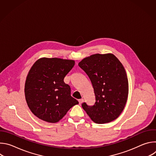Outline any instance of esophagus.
Listing matches in <instances>:
<instances>
[{
  "label": "esophagus",
  "instance_id": "34e87169",
  "mask_svg": "<svg viewBox=\"0 0 156 156\" xmlns=\"http://www.w3.org/2000/svg\"><path fill=\"white\" fill-rule=\"evenodd\" d=\"M78 102H79V104H81L83 103V99H79V100H78Z\"/></svg>",
  "mask_w": 156,
  "mask_h": 156
}]
</instances>
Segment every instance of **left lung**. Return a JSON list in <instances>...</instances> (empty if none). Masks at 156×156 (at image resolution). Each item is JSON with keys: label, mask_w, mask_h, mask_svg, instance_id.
<instances>
[{"label": "left lung", "mask_w": 156, "mask_h": 156, "mask_svg": "<svg viewBox=\"0 0 156 156\" xmlns=\"http://www.w3.org/2000/svg\"><path fill=\"white\" fill-rule=\"evenodd\" d=\"M92 83L96 98L93 105L82 104L83 108L96 123L117 119L122 112L128 95V81L122 63L112 54H96L78 63Z\"/></svg>", "instance_id": "8db88e82"}]
</instances>
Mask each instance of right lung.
Segmentation results:
<instances>
[{"instance_id":"right-lung-1","label":"right lung","mask_w":156,"mask_h":156,"mask_svg":"<svg viewBox=\"0 0 156 156\" xmlns=\"http://www.w3.org/2000/svg\"><path fill=\"white\" fill-rule=\"evenodd\" d=\"M74 65L72 60L43 57L32 66L26 79L25 94L32 113L41 120L56 123L78 104L71 96L70 86L63 81Z\"/></svg>"}]
</instances>
